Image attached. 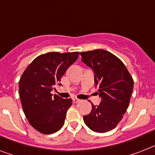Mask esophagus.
<instances>
[{
  "instance_id": "obj_1",
  "label": "esophagus",
  "mask_w": 155,
  "mask_h": 155,
  "mask_svg": "<svg viewBox=\"0 0 155 155\" xmlns=\"http://www.w3.org/2000/svg\"><path fill=\"white\" fill-rule=\"evenodd\" d=\"M80 101H81V100L77 99V98H74V99H73V102H74V104L79 103V102H80Z\"/></svg>"
}]
</instances>
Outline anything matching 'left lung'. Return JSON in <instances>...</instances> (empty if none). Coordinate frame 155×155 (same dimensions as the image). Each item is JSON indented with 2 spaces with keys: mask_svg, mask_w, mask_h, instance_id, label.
<instances>
[{
  "mask_svg": "<svg viewBox=\"0 0 155 155\" xmlns=\"http://www.w3.org/2000/svg\"><path fill=\"white\" fill-rule=\"evenodd\" d=\"M80 54L81 61L93 69L102 99L98 106L92 104L91 112L83 120L92 131L107 132L117 126L127 109L134 81L122 61L111 52L97 49Z\"/></svg>",
  "mask_w": 155,
  "mask_h": 155,
  "instance_id": "left-lung-1",
  "label": "left lung"
}]
</instances>
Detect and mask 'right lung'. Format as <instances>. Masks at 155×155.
I'll return each mask as SVG.
<instances>
[{"instance_id":"add662e5","label":"right lung","mask_w":155,"mask_h":155,"mask_svg":"<svg viewBox=\"0 0 155 155\" xmlns=\"http://www.w3.org/2000/svg\"><path fill=\"white\" fill-rule=\"evenodd\" d=\"M79 52H49L39 55L25 69L19 81L23 111L29 124L42 134H53L63 126L72 99L52 97L54 85L75 62Z\"/></svg>"}]
</instances>
